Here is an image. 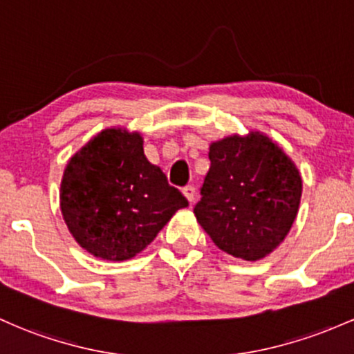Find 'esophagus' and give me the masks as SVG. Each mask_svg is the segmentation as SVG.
I'll return each mask as SVG.
<instances>
[{"label": "esophagus", "mask_w": 354, "mask_h": 354, "mask_svg": "<svg viewBox=\"0 0 354 354\" xmlns=\"http://www.w3.org/2000/svg\"><path fill=\"white\" fill-rule=\"evenodd\" d=\"M181 192H183V195H185V198L186 200L189 201V203H192L193 200H195V186H192V185H188V186H185L183 189H181Z\"/></svg>", "instance_id": "34e87169"}]
</instances>
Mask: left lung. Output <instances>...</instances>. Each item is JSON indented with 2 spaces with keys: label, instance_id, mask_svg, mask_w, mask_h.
<instances>
[{
  "label": "left lung",
  "instance_id": "left-lung-1",
  "mask_svg": "<svg viewBox=\"0 0 354 354\" xmlns=\"http://www.w3.org/2000/svg\"><path fill=\"white\" fill-rule=\"evenodd\" d=\"M196 221L220 250L248 262L274 252L299 212L302 180L277 142L260 131L209 145Z\"/></svg>",
  "mask_w": 354,
  "mask_h": 354
}]
</instances>
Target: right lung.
I'll return each instance as SVG.
<instances>
[{"mask_svg": "<svg viewBox=\"0 0 354 354\" xmlns=\"http://www.w3.org/2000/svg\"><path fill=\"white\" fill-rule=\"evenodd\" d=\"M139 133L107 127L65 166L60 209L68 232L97 259L129 260L156 239L186 198L151 165Z\"/></svg>", "mask_w": 354, "mask_h": 354, "instance_id": "right-lung-1", "label": "right lung"}]
</instances>
